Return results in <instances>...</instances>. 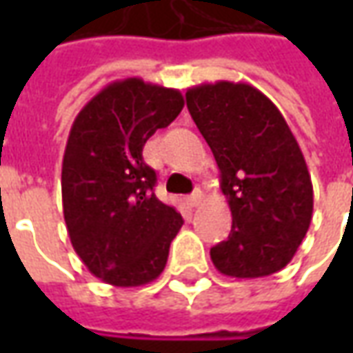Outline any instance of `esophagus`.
Returning <instances> with one entry per match:
<instances>
[{
    "label": "esophagus",
    "mask_w": 353,
    "mask_h": 353,
    "mask_svg": "<svg viewBox=\"0 0 353 353\" xmlns=\"http://www.w3.org/2000/svg\"><path fill=\"white\" fill-rule=\"evenodd\" d=\"M200 202H202V192L200 191H194L192 194H189V196H187V204H189L191 208H196Z\"/></svg>",
    "instance_id": "obj_1"
}]
</instances>
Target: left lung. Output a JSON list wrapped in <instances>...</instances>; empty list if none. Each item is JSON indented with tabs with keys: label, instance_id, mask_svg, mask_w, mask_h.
Wrapping results in <instances>:
<instances>
[{
	"label": "left lung",
	"instance_id": "8db88e82",
	"mask_svg": "<svg viewBox=\"0 0 353 353\" xmlns=\"http://www.w3.org/2000/svg\"><path fill=\"white\" fill-rule=\"evenodd\" d=\"M185 98L219 166L232 214L229 238L210 250L215 268L232 278L278 272L306 236L314 210L295 136L280 109L248 83H204Z\"/></svg>",
	"mask_w": 353,
	"mask_h": 353
}]
</instances>
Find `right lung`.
I'll return each mask as SVG.
<instances>
[{
  "label": "right lung",
  "instance_id": "1",
  "mask_svg": "<svg viewBox=\"0 0 353 353\" xmlns=\"http://www.w3.org/2000/svg\"><path fill=\"white\" fill-rule=\"evenodd\" d=\"M183 105L176 88L130 77L108 85L73 121L62 162L65 227L81 261L105 283L143 285L166 266L183 217L154 196L157 174L141 153Z\"/></svg>",
  "mask_w": 353,
  "mask_h": 353
}]
</instances>
